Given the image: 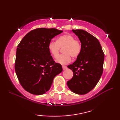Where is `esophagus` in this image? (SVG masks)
<instances>
[{"instance_id":"1","label":"esophagus","mask_w":120,"mask_h":120,"mask_svg":"<svg viewBox=\"0 0 120 120\" xmlns=\"http://www.w3.org/2000/svg\"><path fill=\"white\" fill-rule=\"evenodd\" d=\"M62 68H63V70H65L67 68V67L65 65H62Z\"/></svg>"}]
</instances>
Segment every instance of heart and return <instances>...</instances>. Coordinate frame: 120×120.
<instances>
[{"instance_id": "heart-1", "label": "heart", "mask_w": 120, "mask_h": 120, "mask_svg": "<svg viewBox=\"0 0 120 120\" xmlns=\"http://www.w3.org/2000/svg\"><path fill=\"white\" fill-rule=\"evenodd\" d=\"M60 48H64V54L57 57L56 60L62 64H65L70 62L71 57L75 58L80 55L82 45L80 40L75 39L74 36L67 33L60 36L56 41H51L48 44L49 52L55 58L58 55Z\"/></svg>"}]
</instances>
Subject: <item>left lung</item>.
Segmentation results:
<instances>
[{"instance_id":"left-lung-1","label":"left lung","mask_w":120,"mask_h":120,"mask_svg":"<svg viewBox=\"0 0 120 120\" xmlns=\"http://www.w3.org/2000/svg\"><path fill=\"white\" fill-rule=\"evenodd\" d=\"M81 42L82 50L76 60L68 66L73 76L67 82L74 93L85 94L96 86L103 71L104 54L99 40L82 29H73Z\"/></svg>"}]
</instances>
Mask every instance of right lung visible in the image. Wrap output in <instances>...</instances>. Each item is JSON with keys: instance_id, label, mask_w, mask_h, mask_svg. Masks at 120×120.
Wrapping results in <instances>:
<instances>
[{"instance_id": "add662e5", "label": "right lung", "mask_w": 120, "mask_h": 120, "mask_svg": "<svg viewBox=\"0 0 120 120\" xmlns=\"http://www.w3.org/2000/svg\"><path fill=\"white\" fill-rule=\"evenodd\" d=\"M63 32L55 28H39L31 30L17 46L15 69L22 87L32 94L48 91L55 77L62 71L48 50L51 39Z\"/></svg>"}]
</instances>
